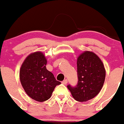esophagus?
<instances>
[{"label": "esophagus", "instance_id": "esophagus-1", "mask_svg": "<svg viewBox=\"0 0 124 124\" xmlns=\"http://www.w3.org/2000/svg\"><path fill=\"white\" fill-rule=\"evenodd\" d=\"M67 83V79H64V80H63L62 81V84H64V85H66Z\"/></svg>", "mask_w": 124, "mask_h": 124}]
</instances>
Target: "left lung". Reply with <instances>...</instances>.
<instances>
[{
    "instance_id": "1",
    "label": "left lung",
    "mask_w": 124,
    "mask_h": 124,
    "mask_svg": "<svg viewBox=\"0 0 124 124\" xmlns=\"http://www.w3.org/2000/svg\"><path fill=\"white\" fill-rule=\"evenodd\" d=\"M78 84L67 85L73 98L79 102H85L100 93L104 85L105 69L98 56L93 52L85 51L77 59Z\"/></svg>"
}]
</instances>
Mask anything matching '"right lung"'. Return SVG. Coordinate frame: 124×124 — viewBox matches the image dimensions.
<instances>
[{
	"label": "right lung",
	"instance_id": "right-lung-1",
	"mask_svg": "<svg viewBox=\"0 0 124 124\" xmlns=\"http://www.w3.org/2000/svg\"><path fill=\"white\" fill-rule=\"evenodd\" d=\"M47 60L41 52L31 54L24 60L20 69V79L27 95L33 100L43 102L49 100L57 85L52 72L47 70Z\"/></svg>",
	"mask_w": 124,
	"mask_h": 124
}]
</instances>
